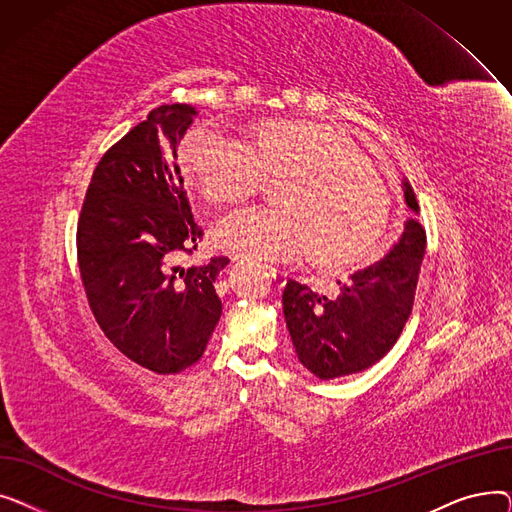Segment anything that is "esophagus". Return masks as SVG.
Returning <instances> with one entry per match:
<instances>
[{
    "mask_svg": "<svg viewBox=\"0 0 512 512\" xmlns=\"http://www.w3.org/2000/svg\"><path fill=\"white\" fill-rule=\"evenodd\" d=\"M265 270H267V274H270V278H272V282H274L276 286H284V284H286V280H288V272H286V270H282V267H276V265H265Z\"/></svg>",
    "mask_w": 512,
    "mask_h": 512,
    "instance_id": "esophagus-1",
    "label": "esophagus"
}]
</instances>
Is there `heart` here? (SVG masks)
<instances>
[{"label":"heart","mask_w":512,"mask_h":512,"mask_svg":"<svg viewBox=\"0 0 512 512\" xmlns=\"http://www.w3.org/2000/svg\"><path fill=\"white\" fill-rule=\"evenodd\" d=\"M182 168L211 203H236L284 180L280 207H242L215 224L213 238L234 255L290 259L311 251L319 265L351 270L384 238L390 193L344 132L315 122L261 126L251 145L211 128L186 134Z\"/></svg>","instance_id":"heart-1"}]
</instances>
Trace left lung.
Here are the masks:
<instances>
[{"label": "left lung", "instance_id": "8db88e82", "mask_svg": "<svg viewBox=\"0 0 512 512\" xmlns=\"http://www.w3.org/2000/svg\"><path fill=\"white\" fill-rule=\"evenodd\" d=\"M402 184L407 205L419 211L411 184ZM423 255L425 230L417 220H409L392 251L355 272L340 286L338 297L288 280L282 305L299 361L319 380L342 378L378 363L413 311Z\"/></svg>", "mask_w": 512, "mask_h": 512}]
</instances>
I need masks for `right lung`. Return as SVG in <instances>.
Masks as SVG:
<instances>
[{
    "instance_id": "obj_1",
    "label": "right lung",
    "mask_w": 512,
    "mask_h": 512,
    "mask_svg": "<svg viewBox=\"0 0 512 512\" xmlns=\"http://www.w3.org/2000/svg\"><path fill=\"white\" fill-rule=\"evenodd\" d=\"M195 107L159 105L103 153L76 226L89 307L103 334L137 365L180 373L195 365L218 326V255L182 267L203 238L193 220L176 147Z\"/></svg>"
}]
</instances>
